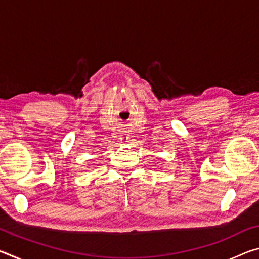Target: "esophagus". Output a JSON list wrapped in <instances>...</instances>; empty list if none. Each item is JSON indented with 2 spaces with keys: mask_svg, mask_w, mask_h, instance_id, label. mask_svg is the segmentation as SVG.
I'll use <instances>...</instances> for the list:
<instances>
[{
  "mask_svg": "<svg viewBox=\"0 0 259 259\" xmlns=\"http://www.w3.org/2000/svg\"><path fill=\"white\" fill-rule=\"evenodd\" d=\"M120 139L122 144H126V142H128V137H121Z\"/></svg>",
  "mask_w": 259,
  "mask_h": 259,
  "instance_id": "1",
  "label": "esophagus"
}]
</instances>
